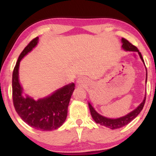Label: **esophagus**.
Segmentation results:
<instances>
[{
    "label": "esophagus",
    "mask_w": 156,
    "mask_h": 156,
    "mask_svg": "<svg viewBox=\"0 0 156 156\" xmlns=\"http://www.w3.org/2000/svg\"><path fill=\"white\" fill-rule=\"evenodd\" d=\"M77 84L80 87H83L87 84V80H85V78H79L77 80Z\"/></svg>",
    "instance_id": "34e87169"
}]
</instances>
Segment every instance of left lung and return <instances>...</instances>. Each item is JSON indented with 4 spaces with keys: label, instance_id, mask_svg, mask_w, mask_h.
Here are the masks:
<instances>
[{
    "label": "left lung",
    "instance_id": "left-lung-1",
    "mask_svg": "<svg viewBox=\"0 0 156 156\" xmlns=\"http://www.w3.org/2000/svg\"><path fill=\"white\" fill-rule=\"evenodd\" d=\"M121 42L122 43V48L125 51H132V52H137L138 54H139V57L142 61V62L144 64V59L142 58V55H141V53L139 51V50L137 49L136 47L133 45L131 43H130L127 39L122 38L121 39ZM145 66V64H144ZM146 69V84H147V71ZM146 100V94L144 95V100L141 103L139 104L135 109H133L132 112H130L127 114L126 115L123 116V117H118V118H108L106 117H104V116L101 115L99 113L94 109V107L92 106V105L91 104L90 102H88L89 104V110H90L91 115L94 119V122L98 124H100L101 125H103V126L107 127V128H110V129L114 130V129H118V128H120L122 127L125 126V125H128V123H130L133 119H135L136 117L139 115V114L141 112L143 107H144V103H145Z\"/></svg>",
    "mask_w": 156,
    "mask_h": 156
}]
</instances>
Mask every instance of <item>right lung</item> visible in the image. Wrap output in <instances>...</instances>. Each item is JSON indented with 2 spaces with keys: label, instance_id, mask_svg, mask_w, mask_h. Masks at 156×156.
I'll list each match as a JSON object with an SVG mask.
<instances>
[{
  "label": "right lung",
  "instance_id": "1",
  "mask_svg": "<svg viewBox=\"0 0 156 156\" xmlns=\"http://www.w3.org/2000/svg\"><path fill=\"white\" fill-rule=\"evenodd\" d=\"M38 42L39 37H36L20 55L12 74V98L16 112L25 122L34 129L51 131L60 128L67 119L68 105L75 90V83L67 84L38 100L25 94L19 80L20 63Z\"/></svg>",
  "mask_w": 156,
  "mask_h": 156
}]
</instances>
